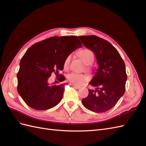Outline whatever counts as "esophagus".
Here are the masks:
<instances>
[{"label":"esophagus","mask_w":146,"mask_h":146,"mask_svg":"<svg viewBox=\"0 0 146 146\" xmlns=\"http://www.w3.org/2000/svg\"><path fill=\"white\" fill-rule=\"evenodd\" d=\"M70 85H71L72 86H73L74 87L76 88L77 89H80V88H81V86H78V85H74V84H70Z\"/></svg>","instance_id":"esophagus-1"}]
</instances>
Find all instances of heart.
Here are the masks:
<instances>
[{
	"instance_id": "obj_1",
	"label": "heart",
	"mask_w": 146,
	"mask_h": 146,
	"mask_svg": "<svg viewBox=\"0 0 146 146\" xmlns=\"http://www.w3.org/2000/svg\"><path fill=\"white\" fill-rule=\"evenodd\" d=\"M78 55L83 60V61L86 64H90L93 62L94 59V55L93 52L88 48H83L79 51ZM70 61V55L68 56L64 61L63 67L64 69H67L69 68ZM68 80L74 85H81L83 82L88 80V77L85 75L78 74L76 72H72L68 75Z\"/></svg>"
}]
</instances>
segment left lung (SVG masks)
I'll list each match as a JSON object with an SVG mask.
<instances>
[{
    "mask_svg": "<svg viewBox=\"0 0 146 146\" xmlns=\"http://www.w3.org/2000/svg\"><path fill=\"white\" fill-rule=\"evenodd\" d=\"M83 44L94 53L99 68L90 85L96 90L82 102L84 107L95 113H104L111 109L123 95L127 76L121 56L111 44L95 35L78 37Z\"/></svg>",
    "mask_w": 146,
    "mask_h": 146,
    "instance_id": "8db88e82",
    "label": "left lung"
}]
</instances>
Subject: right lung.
I'll return each instance as SVG.
<instances>
[{
	"label": "right lung",
	"mask_w": 146,
	"mask_h": 146,
	"mask_svg": "<svg viewBox=\"0 0 146 146\" xmlns=\"http://www.w3.org/2000/svg\"><path fill=\"white\" fill-rule=\"evenodd\" d=\"M82 46L76 36H53L34 44L20 61L17 74V92L30 107L45 110L54 107L63 98L66 83L49 85L48 78L54 72L62 82L65 77L58 74L63 69L66 57Z\"/></svg>",
	"instance_id": "add662e5"
}]
</instances>
